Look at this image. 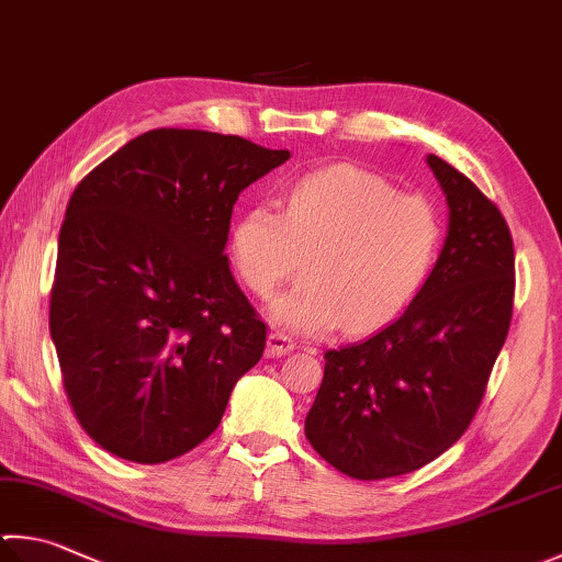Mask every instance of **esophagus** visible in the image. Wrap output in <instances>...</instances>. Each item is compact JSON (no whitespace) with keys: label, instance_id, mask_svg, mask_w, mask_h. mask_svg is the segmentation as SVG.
Wrapping results in <instances>:
<instances>
[{"label":"esophagus","instance_id":"1","mask_svg":"<svg viewBox=\"0 0 562 562\" xmlns=\"http://www.w3.org/2000/svg\"><path fill=\"white\" fill-rule=\"evenodd\" d=\"M293 349H295L293 337H289L285 333H279V330L269 335V340H267V355L269 357H283V355L293 352Z\"/></svg>","mask_w":562,"mask_h":562}]
</instances>
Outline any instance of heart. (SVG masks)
<instances>
[{"label": "heart", "instance_id": "heart-1", "mask_svg": "<svg viewBox=\"0 0 562 562\" xmlns=\"http://www.w3.org/2000/svg\"><path fill=\"white\" fill-rule=\"evenodd\" d=\"M442 225L436 205L401 193L386 176L335 164L285 188L281 210L247 207L232 229V259L254 295L267 299L301 267L271 315L285 327L325 335L381 327L416 299L436 267Z\"/></svg>", "mask_w": 562, "mask_h": 562}]
</instances>
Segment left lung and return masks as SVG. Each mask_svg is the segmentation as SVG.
<instances>
[{"label": "left lung", "instance_id": "8db88e82", "mask_svg": "<svg viewBox=\"0 0 562 562\" xmlns=\"http://www.w3.org/2000/svg\"><path fill=\"white\" fill-rule=\"evenodd\" d=\"M446 190L448 237L428 281L384 330L325 352L305 438L335 470L374 482L420 470L477 413L514 311V239L482 190L428 156Z\"/></svg>", "mask_w": 562, "mask_h": 562}]
</instances>
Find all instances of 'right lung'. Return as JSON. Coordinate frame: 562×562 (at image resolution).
I'll return each instance as SVG.
<instances>
[{"mask_svg":"<svg viewBox=\"0 0 562 562\" xmlns=\"http://www.w3.org/2000/svg\"><path fill=\"white\" fill-rule=\"evenodd\" d=\"M289 156L164 126L72 190L48 325L72 413L116 458L158 464L198 448L261 359L267 323L225 245L241 190Z\"/></svg>","mask_w":562,"mask_h":562,"instance_id":"1","label":"right lung"}]
</instances>
